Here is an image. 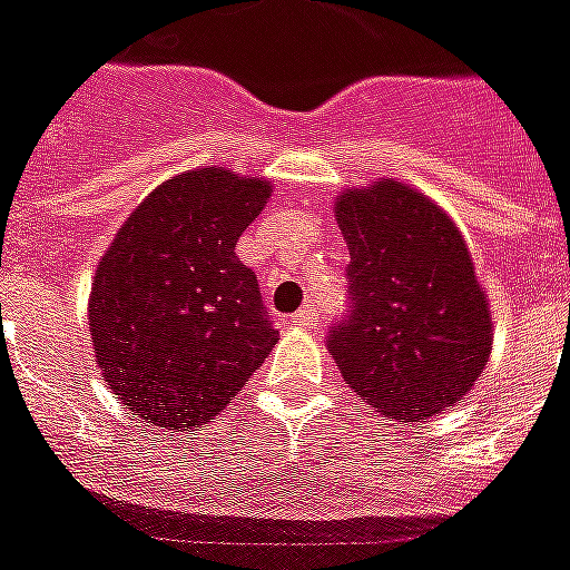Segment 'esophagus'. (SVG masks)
<instances>
[{"label":"esophagus","instance_id":"1","mask_svg":"<svg viewBox=\"0 0 570 570\" xmlns=\"http://www.w3.org/2000/svg\"><path fill=\"white\" fill-rule=\"evenodd\" d=\"M317 320H320L317 308H312V305H303V308H299V312L291 317V323L299 328H312V326H317Z\"/></svg>","mask_w":570,"mask_h":570}]
</instances>
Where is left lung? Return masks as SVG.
<instances>
[{
	"instance_id": "left-lung-1",
	"label": "left lung",
	"mask_w": 570,
	"mask_h": 570,
	"mask_svg": "<svg viewBox=\"0 0 570 570\" xmlns=\"http://www.w3.org/2000/svg\"><path fill=\"white\" fill-rule=\"evenodd\" d=\"M335 215L350 244L352 305L328 332L343 381L390 420L445 411L492 352V314L463 235L399 180L343 191Z\"/></svg>"
}]
</instances>
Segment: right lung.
I'll return each instance as SVG.
<instances>
[{"mask_svg":"<svg viewBox=\"0 0 570 570\" xmlns=\"http://www.w3.org/2000/svg\"><path fill=\"white\" fill-rule=\"evenodd\" d=\"M271 183L195 168L150 191L98 262L89 332L107 387L186 431L218 416L279 341L235 242Z\"/></svg>","mask_w":570,"mask_h":570,"instance_id":"obj_1","label":"right lung"}]
</instances>
